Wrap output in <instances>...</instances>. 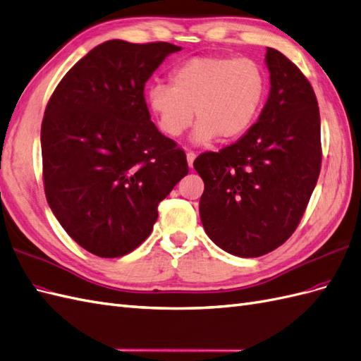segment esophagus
Instances as JSON below:
<instances>
[{
  "mask_svg": "<svg viewBox=\"0 0 361 361\" xmlns=\"http://www.w3.org/2000/svg\"><path fill=\"white\" fill-rule=\"evenodd\" d=\"M194 159H196V153H194L192 150H188V152H187V161H188V165H190V167H192V162H194Z\"/></svg>",
  "mask_w": 361,
  "mask_h": 361,
  "instance_id": "esophagus-1",
  "label": "esophagus"
}]
</instances>
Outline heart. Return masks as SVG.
I'll return each mask as SVG.
<instances>
[{
  "label": "heart",
  "mask_w": 361,
  "mask_h": 361,
  "mask_svg": "<svg viewBox=\"0 0 361 361\" xmlns=\"http://www.w3.org/2000/svg\"><path fill=\"white\" fill-rule=\"evenodd\" d=\"M170 83L150 87L149 108L171 138L190 128L194 111L197 142L216 136L231 141L247 132L267 91L266 73L257 61L229 54L191 57L174 68Z\"/></svg>",
  "instance_id": "heart-1"
}]
</instances>
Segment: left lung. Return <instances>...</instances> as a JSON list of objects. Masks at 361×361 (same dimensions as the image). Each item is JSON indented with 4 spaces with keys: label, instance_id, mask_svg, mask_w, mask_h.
I'll use <instances>...</instances> for the list:
<instances>
[{
    "label": "left lung",
    "instance_id": "left-lung-1",
    "mask_svg": "<svg viewBox=\"0 0 361 361\" xmlns=\"http://www.w3.org/2000/svg\"><path fill=\"white\" fill-rule=\"evenodd\" d=\"M270 95L246 135L204 152L194 169L204 182L199 211L208 237L235 257L275 250L304 216L322 165L320 115L307 77L267 48Z\"/></svg>",
    "mask_w": 361,
    "mask_h": 361
}]
</instances>
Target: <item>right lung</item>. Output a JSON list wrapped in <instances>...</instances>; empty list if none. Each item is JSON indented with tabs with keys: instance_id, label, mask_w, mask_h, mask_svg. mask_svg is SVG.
I'll return each mask as SVG.
<instances>
[{
	"instance_id": "add662e5",
	"label": "right lung",
	"mask_w": 361,
	"mask_h": 361,
	"mask_svg": "<svg viewBox=\"0 0 361 361\" xmlns=\"http://www.w3.org/2000/svg\"><path fill=\"white\" fill-rule=\"evenodd\" d=\"M180 47L106 41L77 62L45 108L47 202L77 245L128 255L150 235L158 204L188 174L187 154L150 120L144 86Z\"/></svg>"
}]
</instances>
